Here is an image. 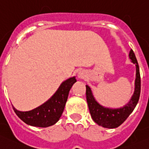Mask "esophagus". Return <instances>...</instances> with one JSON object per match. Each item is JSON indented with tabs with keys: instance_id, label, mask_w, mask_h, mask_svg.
Returning <instances> with one entry per match:
<instances>
[{
	"instance_id": "obj_1",
	"label": "esophagus",
	"mask_w": 149,
	"mask_h": 149,
	"mask_svg": "<svg viewBox=\"0 0 149 149\" xmlns=\"http://www.w3.org/2000/svg\"><path fill=\"white\" fill-rule=\"evenodd\" d=\"M78 77H79V79H84V78L85 77V75H84V72H79V73H78Z\"/></svg>"
}]
</instances>
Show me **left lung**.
I'll return each mask as SVG.
<instances>
[{
	"label": "left lung",
	"instance_id": "obj_1",
	"mask_svg": "<svg viewBox=\"0 0 149 149\" xmlns=\"http://www.w3.org/2000/svg\"><path fill=\"white\" fill-rule=\"evenodd\" d=\"M129 57L132 59V62L136 65L135 90L131 100L126 106L120 109H115L105 108L101 106L94 98L89 86L86 85L87 102L92 118L97 124L104 128L113 129L120 126L134 110L140 98V89H141L140 69H139V65L136 59L135 54L132 49L129 53Z\"/></svg>",
	"mask_w": 149,
	"mask_h": 149
}]
</instances>
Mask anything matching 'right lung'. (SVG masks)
I'll return each mask as SVG.
<instances>
[{
  "label": "right lung",
  "instance_id": "add662e5",
  "mask_svg": "<svg viewBox=\"0 0 149 149\" xmlns=\"http://www.w3.org/2000/svg\"><path fill=\"white\" fill-rule=\"evenodd\" d=\"M76 81L75 77L70 78L64 81L48 101L33 110L20 112L13 107L14 111L23 122L31 126L37 127L52 126L60 118L68 100L69 91Z\"/></svg>",
  "mask_w": 149,
  "mask_h": 149
}]
</instances>
